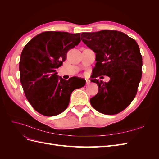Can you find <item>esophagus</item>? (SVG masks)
Returning <instances> with one entry per match:
<instances>
[{
    "label": "esophagus",
    "instance_id": "obj_1",
    "mask_svg": "<svg viewBox=\"0 0 159 159\" xmlns=\"http://www.w3.org/2000/svg\"><path fill=\"white\" fill-rule=\"evenodd\" d=\"M85 81H86V85H88V84H89V83H90V81H89V80L86 79V80H85Z\"/></svg>",
    "mask_w": 159,
    "mask_h": 159
}]
</instances>
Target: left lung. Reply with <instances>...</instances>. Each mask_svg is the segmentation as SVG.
<instances>
[{
    "label": "left lung",
    "instance_id": "obj_1",
    "mask_svg": "<svg viewBox=\"0 0 159 159\" xmlns=\"http://www.w3.org/2000/svg\"><path fill=\"white\" fill-rule=\"evenodd\" d=\"M81 39L96 54L91 81L97 84L99 89L90 103L103 114L120 113L134 99L141 79L143 61L139 45L117 30L83 32ZM100 75L109 76L110 80L99 81L96 78Z\"/></svg>",
    "mask_w": 159,
    "mask_h": 159
}]
</instances>
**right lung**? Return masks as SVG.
<instances>
[{
  "label": "right lung",
  "mask_w": 159,
  "mask_h": 159,
  "mask_svg": "<svg viewBox=\"0 0 159 159\" xmlns=\"http://www.w3.org/2000/svg\"><path fill=\"white\" fill-rule=\"evenodd\" d=\"M80 34L47 31L34 37L25 46L19 62L20 82L26 97L37 112L45 116L59 115L68 107L74 89L85 80L57 75L56 68L66 59L67 52L80 44ZM80 80L81 85L75 82Z\"/></svg>",
  "instance_id": "obj_1"
}]
</instances>
